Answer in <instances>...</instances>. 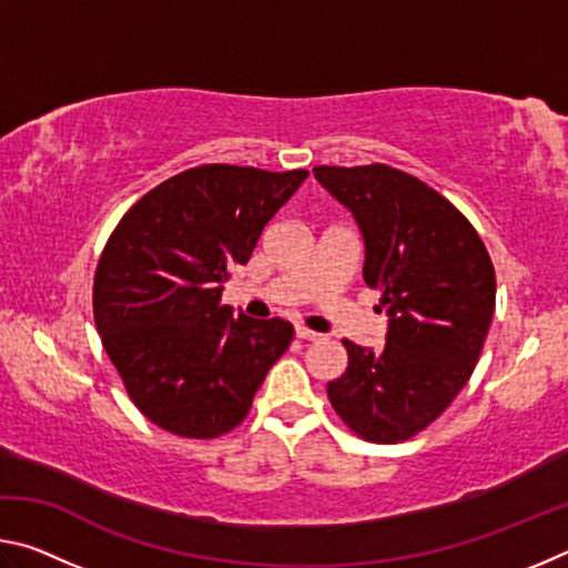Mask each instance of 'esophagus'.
Instances as JSON below:
<instances>
[{"instance_id":"esophagus-1","label":"esophagus","mask_w":568,"mask_h":568,"mask_svg":"<svg viewBox=\"0 0 568 568\" xmlns=\"http://www.w3.org/2000/svg\"><path fill=\"white\" fill-rule=\"evenodd\" d=\"M295 335L301 341H321L323 335L321 333H315V331H307V328H295Z\"/></svg>"}]
</instances>
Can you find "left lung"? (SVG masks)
Segmentation results:
<instances>
[{"label": "left lung", "instance_id": "8db88e82", "mask_svg": "<svg viewBox=\"0 0 568 568\" xmlns=\"http://www.w3.org/2000/svg\"><path fill=\"white\" fill-rule=\"evenodd\" d=\"M313 175L358 220L363 277L388 311L386 348L343 341L348 368L328 400L355 436L400 444L426 430L466 386L496 307L491 255L460 210L390 165H318Z\"/></svg>", "mask_w": 568, "mask_h": 568}]
</instances>
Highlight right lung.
<instances>
[{"label":"right lung","instance_id":"obj_1","mask_svg":"<svg viewBox=\"0 0 568 568\" xmlns=\"http://www.w3.org/2000/svg\"><path fill=\"white\" fill-rule=\"evenodd\" d=\"M305 178L190 168L142 195L104 243L94 325L130 400L168 434L210 440L237 428L291 345L283 318H233L223 283Z\"/></svg>","mask_w":568,"mask_h":568}]
</instances>
